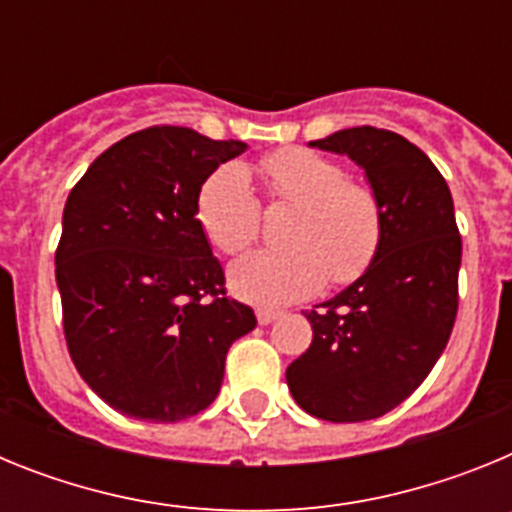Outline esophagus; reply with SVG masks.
<instances>
[{
  "mask_svg": "<svg viewBox=\"0 0 512 512\" xmlns=\"http://www.w3.org/2000/svg\"><path fill=\"white\" fill-rule=\"evenodd\" d=\"M277 318H279V310H266V307L256 310V320H259V325H269Z\"/></svg>",
  "mask_w": 512,
  "mask_h": 512,
  "instance_id": "34e87169",
  "label": "esophagus"
}]
</instances>
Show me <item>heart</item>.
I'll return each mask as SVG.
<instances>
[{
  "label": "heart",
  "instance_id": "obj_1",
  "mask_svg": "<svg viewBox=\"0 0 512 512\" xmlns=\"http://www.w3.org/2000/svg\"><path fill=\"white\" fill-rule=\"evenodd\" d=\"M259 171L271 197L300 205L287 233L292 248H261L233 261L230 292L251 305L279 307L312 297L328 277L338 284L361 277L382 241L377 194L348 182L338 161L307 148H284L264 158ZM197 220L217 251H243L261 225L251 171L243 164L212 171L197 197Z\"/></svg>",
  "mask_w": 512,
  "mask_h": 512
}]
</instances>
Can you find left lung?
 Here are the masks:
<instances>
[{
	"instance_id": "8db88e82",
	"label": "left lung",
	"mask_w": 512,
	"mask_h": 512,
	"mask_svg": "<svg viewBox=\"0 0 512 512\" xmlns=\"http://www.w3.org/2000/svg\"><path fill=\"white\" fill-rule=\"evenodd\" d=\"M310 148L364 171L382 241L354 284L305 312L312 343L287 366V387L305 413L359 423L408 400L443 354L459 307L461 238L449 184L402 135L364 125Z\"/></svg>"
}]
</instances>
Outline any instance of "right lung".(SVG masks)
Returning <instances> with one entry per match:
<instances>
[{
  "label": "right lung",
  "instance_id": "1",
  "mask_svg": "<svg viewBox=\"0 0 512 512\" xmlns=\"http://www.w3.org/2000/svg\"><path fill=\"white\" fill-rule=\"evenodd\" d=\"M192 128L117 140L63 207L56 284L81 379L117 413L176 423L220 392L225 354L256 328L228 300L223 266L197 220L207 176L246 151Z\"/></svg>",
  "mask_w": 512,
  "mask_h": 512
}]
</instances>
